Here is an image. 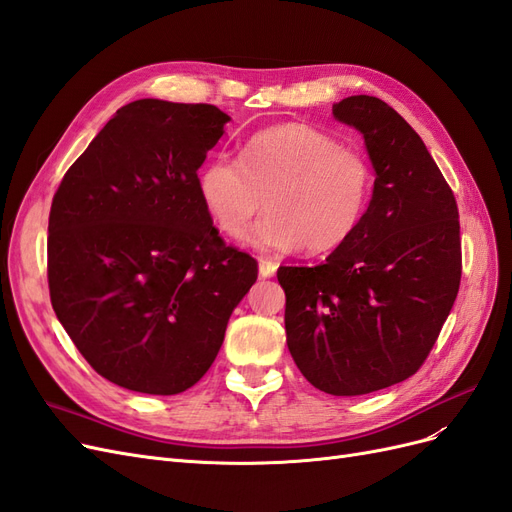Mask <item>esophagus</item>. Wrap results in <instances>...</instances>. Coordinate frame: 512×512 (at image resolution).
I'll return each instance as SVG.
<instances>
[{
    "instance_id": "obj_1",
    "label": "esophagus",
    "mask_w": 512,
    "mask_h": 512,
    "mask_svg": "<svg viewBox=\"0 0 512 512\" xmlns=\"http://www.w3.org/2000/svg\"><path fill=\"white\" fill-rule=\"evenodd\" d=\"M275 269H277V265H275V262H271V260H260L258 262V275L260 277H273Z\"/></svg>"
}]
</instances>
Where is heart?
I'll use <instances>...</instances> for the list:
<instances>
[{"label":"heart","mask_w":512,"mask_h":512,"mask_svg":"<svg viewBox=\"0 0 512 512\" xmlns=\"http://www.w3.org/2000/svg\"><path fill=\"white\" fill-rule=\"evenodd\" d=\"M198 198L224 235L239 239L262 209L269 215L245 235L260 252L327 254L359 228L371 196V168L359 151L303 123L258 132L241 162L209 160L196 179Z\"/></svg>","instance_id":"1"}]
</instances>
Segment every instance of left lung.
<instances>
[{"label": "left lung", "instance_id": "obj_1", "mask_svg": "<svg viewBox=\"0 0 512 512\" xmlns=\"http://www.w3.org/2000/svg\"><path fill=\"white\" fill-rule=\"evenodd\" d=\"M363 134L374 192L354 235L316 267H280L286 344L316 389L367 395L423 365L461 280L459 213L410 123L374 96L333 104Z\"/></svg>", "mask_w": 512, "mask_h": 512}]
</instances>
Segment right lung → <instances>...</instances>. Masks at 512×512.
<instances>
[{"label": "right lung", "mask_w": 512, "mask_h": 512, "mask_svg": "<svg viewBox=\"0 0 512 512\" xmlns=\"http://www.w3.org/2000/svg\"><path fill=\"white\" fill-rule=\"evenodd\" d=\"M230 117L156 98L121 106L61 181L49 215V290L98 374L177 395L218 356L258 277L198 198V168Z\"/></svg>", "instance_id": "right-lung-1"}]
</instances>
